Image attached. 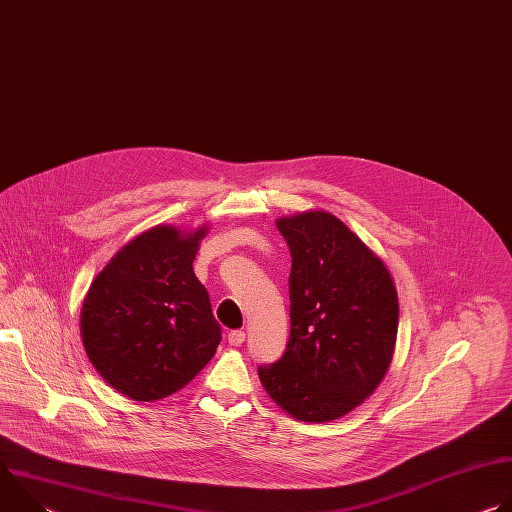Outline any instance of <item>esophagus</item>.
<instances>
[{"label":"esophagus","instance_id":"obj_1","mask_svg":"<svg viewBox=\"0 0 512 512\" xmlns=\"http://www.w3.org/2000/svg\"><path fill=\"white\" fill-rule=\"evenodd\" d=\"M227 340H229L231 346H241L245 342V332L243 330H231Z\"/></svg>","mask_w":512,"mask_h":512}]
</instances>
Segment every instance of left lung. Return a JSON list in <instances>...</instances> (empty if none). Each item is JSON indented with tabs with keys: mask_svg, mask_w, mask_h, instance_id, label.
I'll list each match as a JSON object with an SVG mask.
<instances>
[{
	"mask_svg": "<svg viewBox=\"0 0 512 512\" xmlns=\"http://www.w3.org/2000/svg\"><path fill=\"white\" fill-rule=\"evenodd\" d=\"M289 255V340L261 364L269 397L300 421H332L385 377L399 326L385 263L328 212L279 218Z\"/></svg>",
	"mask_w": 512,
	"mask_h": 512,
	"instance_id": "1",
	"label": "left lung"
}]
</instances>
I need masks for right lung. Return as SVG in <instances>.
Wrapping results in <instances>:
<instances>
[{
	"label": "right lung",
	"instance_id": "add662e5",
	"mask_svg": "<svg viewBox=\"0 0 512 512\" xmlns=\"http://www.w3.org/2000/svg\"><path fill=\"white\" fill-rule=\"evenodd\" d=\"M204 229L156 227L125 245L93 281L83 344L93 367L135 401L164 399L212 358L223 328L192 261Z\"/></svg>",
	"mask_w": 512,
	"mask_h": 512
}]
</instances>
